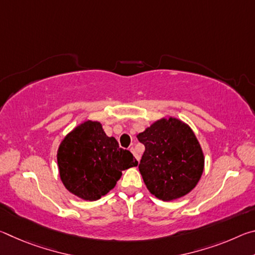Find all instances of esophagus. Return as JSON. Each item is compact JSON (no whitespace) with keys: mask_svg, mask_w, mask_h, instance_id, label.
<instances>
[{"mask_svg":"<svg viewBox=\"0 0 255 255\" xmlns=\"http://www.w3.org/2000/svg\"><path fill=\"white\" fill-rule=\"evenodd\" d=\"M130 152L133 154V156H135L136 157V159H137V161L138 162H139V159H140V156H139V154H138L137 152H136V150H135V148H133V147H131L130 148Z\"/></svg>","mask_w":255,"mask_h":255,"instance_id":"esophagus-1","label":"esophagus"}]
</instances>
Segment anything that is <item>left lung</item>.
<instances>
[{"label":"left lung","instance_id":"1","mask_svg":"<svg viewBox=\"0 0 255 255\" xmlns=\"http://www.w3.org/2000/svg\"><path fill=\"white\" fill-rule=\"evenodd\" d=\"M136 137L145 145L138 169L152 195L172 201L196 188L204 172L205 156L188 124L163 117Z\"/></svg>","mask_w":255,"mask_h":255}]
</instances>
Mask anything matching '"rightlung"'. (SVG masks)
<instances>
[{"label": "right lung", "instance_id": "1", "mask_svg": "<svg viewBox=\"0 0 255 255\" xmlns=\"http://www.w3.org/2000/svg\"><path fill=\"white\" fill-rule=\"evenodd\" d=\"M59 178L68 191L94 201L114 189L124 170L137 166L129 150L119 147L101 123L85 120L60 141L57 149Z\"/></svg>", "mask_w": 255, "mask_h": 255}]
</instances>
